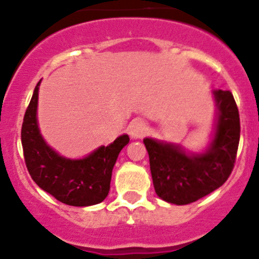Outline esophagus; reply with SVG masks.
Returning a JSON list of instances; mask_svg holds the SVG:
<instances>
[{
  "label": "esophagus",
  "instance_id": "1",
  "mask_svg": "<svg viewBox=\"0 0 259 259\" xmlns=\"http://www.w3.org/2000/svg\"><path fill=\"white\" fill-rule=\"evenodd\" d=\"M146 131H148V125L145 124L144 120L141 119H134L130 125H128V132H130V136L136 140V139H141V137L145 136Z\"/></svg>",
  "mask_w": 259,
  "mask_h": 259
}]
</instances>
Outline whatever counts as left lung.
Segmentation results:
<instances>
[{"instance_id":"8db88e82","label":"left lung","mask_w":259,"mask_h":259,"mask_svg":"<svg viewBox=\"0 0 259 259\" xmlns=\"http://www.w3.org/2000/svg\"><path fill=\"white\" fill-rule=\"evenodd\" d=\"M217 115L211 141L193 153L180 144L145 137L155 193L174 205H188L226 183L235 166L240 141L239 109L230 91H212Z\"/></svg>"}]
</instances>
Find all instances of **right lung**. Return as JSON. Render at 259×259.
<instances>
[{"instance_id": "add662e5", "label": "right lung", "mask_w": 259, "mask_h": 259, "mask_svg": "<svg viewBox=\"0 0 259 259\" xmlns=\"http://www.w3.org/2000/svg\"><path fill=\"white\" fill-rule=\"evenodd\" d=\"M36 85L22 125L24 161L33 182L42 191L71 206H92L107 197L113 167L120 150L130 143L128 135L100 146L87 157L71 159L50 148L37 123L38 87Z\"/></svg>"}]
</instances>
